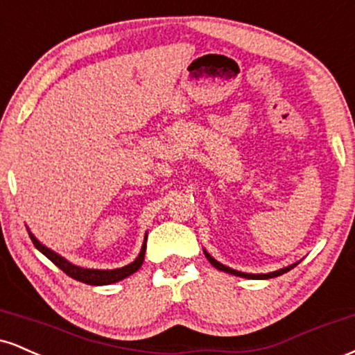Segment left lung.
<instances>
[{"mask_svg": "<svg viewBox=\"0 0 355 355\" xmlns=\"http://www.w3.org/2000/svg\"><path fill=\"white\" fill-rule=\"evenodd\" d=\"M205 257L207 259H209V262L211 263V266H214L215 268H218V270H223V272H227V274H232V275H237V277H243V279H272V277H279V275H282V274H285V272H288L291 270V268H294L297 263H294V266H288V267H285V268H280V270H277V272H272V274H245V272H239V270H234V268H230V267H225V266H222V263L220 262H217V260L214 259V257H210V254H207L205 252Z\"/></svg>", "mask_w": 355, "mask_h": 355, "instance_id": "left-lung-1", "label": "left lung"}]
</instances>
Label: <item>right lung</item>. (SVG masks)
I'll return each instance as SVG.
<instances>
[{
	"label": "right lung",
	"instance_id": "add662e5",
	"mask_svg": "<svg viewBox=\"0 0 355 355\" xmlns=\"http://www.w3.org/2000/svg\"><path fill=\"white\" fill-rule=\"evenodd\" d=\"M30 239H31V242L35 243V247L38 248V250L42 252L43 255H46L48 259H50L56 267L61 268V270H63L64 274L70 275L71 279L80 280V282L88 284V285L115 284V282H118V280H123L128 275L135 274L138 268L141 267V263H144L145 250H146V239H145L144 247H141L140 255L137 257L135 262L128 263V266H125V267H121V268H115V270H95V268H83V267L73 266V263L68 262V260H64L63 257H60L58 254H55V252H51L50 248H46L44 245H42V243H40L38 240H36L31 234H30Z\"/></svg>",
	"mask_w": 355,
	"mask_h": 355
}]
</instances>
